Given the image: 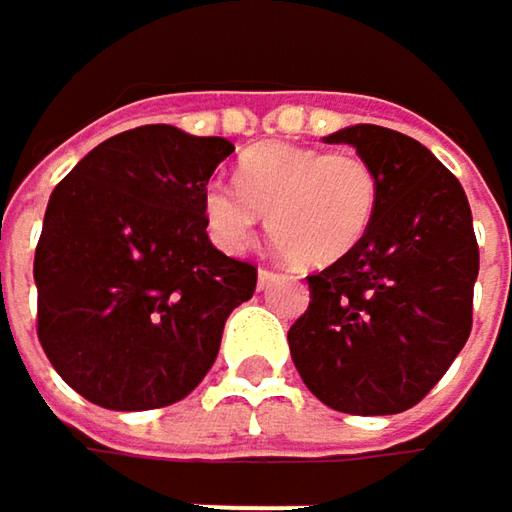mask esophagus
Instances as JSON below:
<instances>
[{"label":"esophagus","instance_id":"1","mask_svg":"<svg viewBox=\"0 0 512 512\" xmlns=\"http://www.w3.org/2000/svg\"><path fill=\"white\" fill-rule=\"evenodd\" d=\"M278 278H281V272H275V269H269V266H260V269H257V284H260V287H269V284L278 281Z\"/></svg>","mask_w":512,"mask_h":512}]
</instances>
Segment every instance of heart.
<instances>
[{
	"mask_svg": "<svg viewBox=\"0 0 512 512\" xmlns=\"http://www.w3.org/2000/svg\"><path fill=\"white\" fill-rule=\"evenodd\" d=\"M376 201L379 177L364 156L269 142L243 156L240 183H207L204 216L219 249L243 252L269 210V234L284 255L329 266L361 243Z\"/></svg>",
	"mask_w": 512,
	"mask_h": 512,
	"instance_id": "heart-1",
	"label": "heart"
}]
</instances>
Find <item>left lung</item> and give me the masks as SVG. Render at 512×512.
Masks as SVG:
<instances>
[{
    "mask_svg": "<svg viewBox=\"0 0 512 512\" xmlns=\"http://www.w3.org/2000/svg\"><path fill=\"white\" fill-rule=\"evenodd\" d=\"M353 145L379 177L356 249L308 275V311L287 344L308 391L350 415L421 403L471 332L480 252L460 180L421 142L376 124L326 136Z\"/></svg>",
    "mask_w": 512,
    "mask_h": 512,
    "instance_id": "1",
    "label": "left lung"
}]
</instances>
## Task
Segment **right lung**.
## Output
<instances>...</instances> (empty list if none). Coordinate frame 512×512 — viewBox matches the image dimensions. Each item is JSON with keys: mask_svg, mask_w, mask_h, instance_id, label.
<instances>
[{"mask_svg": "<svg viewBox=\"0 0 512 512\" xmlns=\"http://www.w3.org/2000/svg\"><path fill=\"white\" fill-rule=\"evenodd\" d=\"M234 145L148 124L97 145L52 189L35 249L38 341L85 400L145 412L213 367L257 266L207 237L204 189Z\"/></svg>", "mask_w": 512, "mask_h": 512, "instance_id": "obj_1", "label": "right lung"}]
</instances>
